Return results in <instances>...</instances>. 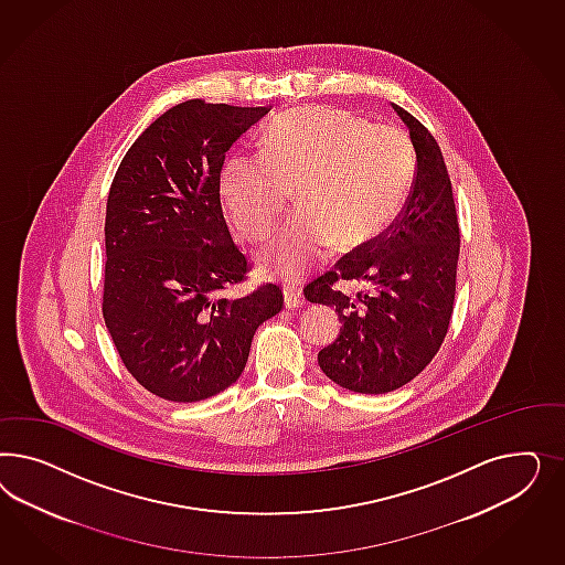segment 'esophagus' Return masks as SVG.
<instances>
[{"instance_id": "esophagus-1", "label": "esophagus", "mask_w": 565, "mask_h": 565, "mask_svg": "<svg viewBox=\"0 0 565 565\" xmlns=\"http://www.w3.org/2000/svg\"><path fill=\"white\" fill-rule=\"evenodd\" d=\"M284 302H286V308L302 307V305H305V296H302L300 288L286 286V288H284Z\"/></svg>"}]
</instances>
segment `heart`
<instances>
[{
	"label": "heart",
	"instance_id": "obj_1",
	"mask_svg": "<svg viewBox=\"0 0 565 565\" xmlns=\"http://www.w3.org/2000/svg\"><path fill=\"white\" fill-rule=\"evenodd\" d=\"M414 157L390 124H366L335 107L294 109L260 138L258 157L236 154L222 171L223 205L244 238L267 236L290 201L298 211L258 260L300 279L331 253L354 250L394 220L408 194Z\"/></svg>",
	"mask_w": 565,
	"mask_h": 565
}]
</instances>
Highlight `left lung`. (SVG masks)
Segmentation results:
<instances>
[{"instance_id":"obj_1","label":"left lung","mask_w":565,"mask_h":565,"mask_svg":"<svg viewBox=\"0 0 565 565\" xmlns=\"http://www.w3.org/2000/svg\"><path fill=\"white\" fill-rule=\"evenodd\" d=\"M416 171L395 222L305 288L308 302L335 308L338 340L319 352L333 383L356 394H387L411 383L439 352L454 312L460 225L437 140L399 105ZM342 282H359L350 299Z\"/></svg>"}]
</instances>
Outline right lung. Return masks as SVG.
<instances>
[{
    "label": "right lung",
    "mask_w": 565,
    "mask_h": 565,
    "mask_svg": "<svg viewBox=\"0 0 565 565\" xmlns=\"http://www.w3.org/2000/svg\"><path fill=\"white\" fill-rule=\"evenodd\" d=\"M269 109L180 103L135 140L111 182L103 319L124 366L157 397L189 404L227 390L258 326L284 307L275 284L222 296L250 269L223 220V161Z\"/></svg>",
    "instance_id": "add662e5"
}]
</instances>
